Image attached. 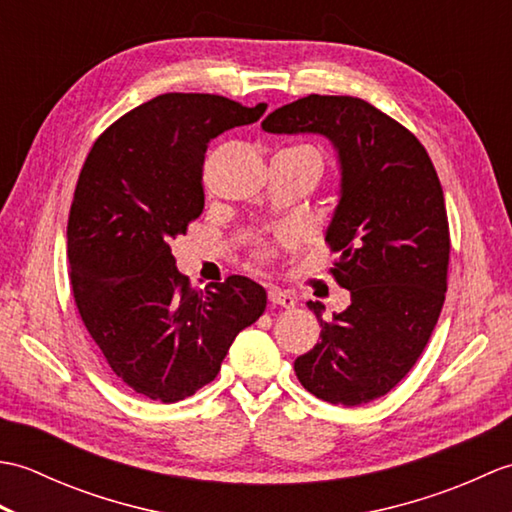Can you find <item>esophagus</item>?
Instances as JSON below:
<instances>
[{"label": "esophagus", "mask_w": 512, "mask_h": 512, "mask_svg": "<svg viewBox=\"0 0 512 512\" xmlns=\"http://www.w3.org/2000/svg\"><path fill=\"white\" fill-rule=\"evenodd\" d=\"M268 301L273 303V306H281V308H288V310L297 306L295 295H290V292L279 290V288H273L268 292Z\"/></svg>", "instance_id": "1"}]
</instances>
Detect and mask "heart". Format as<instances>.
I'll return each mask as SVG.
<instances>
[{
	"label": "heart",
	"instance_id": "1",
	"mask_svg": "<svg viewBox=\"0 0 512 512\" xmlns=\"http://www.w3.org/2000/svg\"><path fill=\"white\" fill-rule=\"evenodd\" d=\"M297 149H303V151H310V154H314V156H317V160L321 162V158H319V154H317V151H314V149H310V147H297Z\"/></svg>",
	"mask_w": 512,
	"mask_h": 512
}]
</instances>
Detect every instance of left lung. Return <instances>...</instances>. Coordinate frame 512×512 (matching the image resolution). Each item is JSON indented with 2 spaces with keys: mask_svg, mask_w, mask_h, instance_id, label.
Masks as SVG:
<instances>
[{
  "mask_svg": "<svg viewBox=\"0 0 512 512\" xmlns=\"http://www.w3.org/2000/svg\"><path fill=\"white\" fill-rule=\"evenodd\" d=\"M268 134L330 140L339 200L325 228L332 270L352 303L323 321L321 341L295 361L299 383L332 405L356 407L394 389L436 328L449 266V222L427 149L374 105L321 96L266 116Z\"/></svg>",
  "mask_w": 512,
  "mask_h": 512,
  "instance_id": "left-lung-1",
  "label": "left lung"
}]
</instances>
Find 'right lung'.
<instances>
[{"instance_id":"add662e5","label":"right lung","mask_w":512,"mask_h":512,"mask_svg":"<svg viewBox=\"0 0 512 512\" xmlns=\"http://www.w3.org/2000/svg\"><path fill=\"white\" fill-rule=\"evenodd\" d=\"M266 107L162 94L118 118L85 160L68 220L74 301L112 372L136 394L193 396L266 310L253 279L228 277L202 295L171 255V239L204 209L206 147L257 123Z\"/></svg>"}]
</instances>
